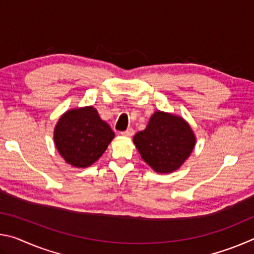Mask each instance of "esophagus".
<instances>
[{
  "mask_svg": "<svg viewBox=\"0 0 254 254\" xmlns=\"http://www.w3.org/2000/svg\"><path fill=\"white\" fill-rule=\"evenodd\" d=\"M121 134H122L123 136L130 137V136H132L133 134H134V131H133V128H127V130L121 132Z\"/></svg>",
  "mask_w": 254,
  "mask_h": 254,
  "instance_id": "1",
  "label": "esophagus"
}]
</instances>
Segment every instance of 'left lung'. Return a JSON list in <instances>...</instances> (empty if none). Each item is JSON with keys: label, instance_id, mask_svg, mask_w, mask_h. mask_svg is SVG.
<instances>
[{"label": "left lung", "instance_id": "1", "mask_svg": "<svg viewBox=\"0 0 254 254\" xmlns=\"http://www.w3.org/2000/svg\"><path fill=\"white\" fill-rule=\"evenodd\" d=\"M133 143L151 168L159 174H170L183 166L196 144L191 127L184 118L156 111L147 127L133 136Z\"/></svg>", "mask_w": 254, "mask_h": 254}]
</instances>
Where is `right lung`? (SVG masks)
<instances>
[{"instance_id":"1","label":"right lung","mask_w":254,"mask_h":254,"mask_svg":"<svg viewBox=\"0 0 254 254\" xmlns=\"http://www.w3.org/2000/svg\"><path fill=\"white\" fill-rule=\"evenodd\" d=\"M114 136L111 127L100 118L94 106L66 111L54 130L59 154L76 168H87L97 161Z\"/></svg>"}]
</instances>
